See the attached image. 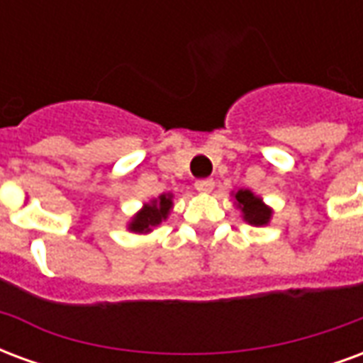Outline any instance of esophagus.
Segmentation results:
<instances>
[{
    "mask_svg": "<svg viewBox=\"0 0 363 363\" xmlns=\"http://www.w3.org/2000/svg\"><path fill=\"white\" fill-rule=\"evenodd\" d=\"M194 186H196L198 192H202V194H208V192H212V190H213L216 182H213V179H200V181L194 182Z\"/></svg>",
    "mask_w": 363,
    "mask_h": 363,
    "instance_id": "1",
    "label": "esophagus"
}]
</instances>
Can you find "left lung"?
I'll return each instance as SVG.
<instances>
[{"instance_id": "8db88e82", "label": "left lung", "mask_w": 363, "mask_h": 363, "mask_svg": "<svg viewBox=\"0 0 363 363\" xmlns=\"http://www.w3.org/2000/svg\"><path fill=\"white\" fill-rule=\"evenodd\" d=\"M231 196H233V204H235V208L241 212V218H243L249 225L264 228V225L270 223L274 210L259 196V194H255V192L249 189H239L237 192H231Z\"/></svg>"}]
</instances>
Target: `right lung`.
Segmentation results:
<instances>
[{"label": "right lung", "instance_id": "obj_1", "mask_svg": "<svg viewBox=\"0 0 363 363\" xmlns=\"http://www.w3.org/2000/svg\"><path fill=\"white\" fill-rule=\"evenodd\" d=\"M173 192H165V194H159L157 198H151L150 202H145L130 218L126 225L128 231L138 233V235H145V233H151L153 229H157L173 210Z\"/></svg>", "mask_w": 363, "mask_h": 363}]
</instances>
